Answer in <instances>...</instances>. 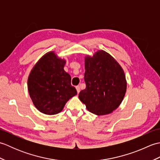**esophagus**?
Wrapping results in <instances>:
<instances>
[{"mask_svg": "<svg viewBox=\"0 0 160 160\" xmlns=\"http://www.w3.org/2000/svg\"><path fill=\"white\" fill-rule=\"evenodd\" d=\"M76 90H77L78 93H79L80 91V87H79V86H76Z\"/></svg>", "mask_w": 160, "mask_h": 160, "instance_id": "obj_1", "label": "esophagus"}]
</instances>
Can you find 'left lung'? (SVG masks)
I'll list each match as a JSON object with an SVG mask.
<instances>
[{
  "instance_id": "8db88e82",
  "label": "left lung",
  "mask_w": 160,
  "mask_h": 160,
  "mask_svg": "<svg viewBox=\"0 0 160 160\" xmlns=\"http://www.w3.org/2000/svg\"><path fill=\"white\" fill-rule=\"evenodd\" d=\"M85 89L80 100L88 111L97 115L111 113L122 103L127 91L124 70L114 58L103 50L84 58Z\"/></svg>"
}]
</instances>
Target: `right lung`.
Returning a JSON list of instances; mask_svg holds the SVG:
<instances>
[{
    "instance_id": "right-lung-1",
    "label": "right lung",
    "mask_w": 160,
    "mask_h": 160,
    "mask_svg": "<svg viewBox=\"0 0 160 160\" xmlns=\"http://www.w3.org/2000/svg\"><path fill=\"white\" fill-rule=\"evenodd\" d=\"M66 60L54 52L45 53L33 67L28 80L29 96L36 108L46 115L62 111L70 98L76 96L70 75L64 70Z\"/></svg>"
}]
</instances>
